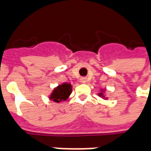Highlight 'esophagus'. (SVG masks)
I'll return each mask as SVG.
<instances>
[{
  "label": "esophagus",
  "mask_w": 151,
  "mask_h": 151,
  "mask_svg": "<svg viewBox=\"0 0 151 151\" xmlns=\"http://www.w3.org/2000/svg\"><path fill=\"white\" fill-rule=\"evenodd\" d=\"M80 81H81V82H82V83H85V82H86V79L85 78H82L80 79Z\"/></svg>",
  "instance_id": "obj_1"
}]
</instances>
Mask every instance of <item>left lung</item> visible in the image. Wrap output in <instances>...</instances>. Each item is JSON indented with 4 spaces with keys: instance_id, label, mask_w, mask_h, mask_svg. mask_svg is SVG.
I'll list each match as a JSON object with an SVG mask.
<instances>
[{
    "instance_id": "obj_1",
    "label": "left lung",
    "mask_w": 151,
    "mask_h": 151,
    "mask_svg": "<svg viewBox=\"0 0 151 151\" xmlns=\"http://www.w3.org/2000/svg\"><path fill=\"white\" fill-rule=\"evenodd\" d=\"M102 92H103V91H102ZM99 96H103V93H99Z\"/></svg>"
}]
</instances>
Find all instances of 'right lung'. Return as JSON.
<instances>
[{
	"label": "right lung",
	"instance_id": "right-lung-1",
	"mask_svg": "<svg viewBox=\"0 0 151 151\" xmlns=\"http://www.w3.org/2000/svg\"><path fill=\"white\" fill-rule=\"evenodd\" d=\"M71 92H72V86L69 83H63L54 89V91L50 96V99H52L56 103L65 101L69 98Z\"/></svg>",
	"mask_w": 151,
	"mask_h": 151
}]
</instances>
